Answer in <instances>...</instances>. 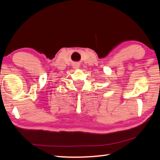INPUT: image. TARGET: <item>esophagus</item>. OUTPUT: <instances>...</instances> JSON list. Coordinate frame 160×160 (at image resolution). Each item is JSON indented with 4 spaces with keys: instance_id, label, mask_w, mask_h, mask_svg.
I'll use <instances>...</instances> for the list:
<instances>
[{
    "instance_id": "34e87169",
    "label": "esophagus",
    "mask_w": 160,
    "mask_h": 160,
    "mask_svg": "<svg viewBox=\"0 0 160 160\" xmlns=\"http://www.w3.org/2000/svg\"><path fill=\"white\" fill-rule=\"evenodd\" d=\"M79 65H77V64H76V65H74V68H75V69H77V68H79Z\"/></svg>"
}]
</instances>
